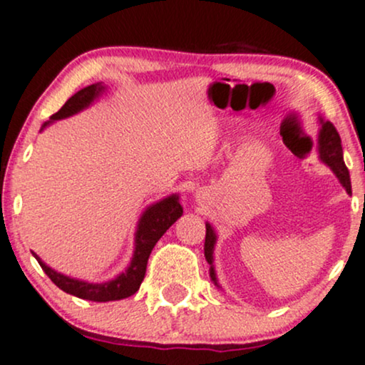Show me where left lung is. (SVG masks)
Segmentation results:
<instances>
[{
    "label": "left lung",
    "instance_id": "obj_1",
    "mask_svg": "<svg viewBox=\"0 0 365 365\" xmlns=\"http://www.w3.org/2000/svg\"><path fill=\"white\" fill-rule=\"evenodd\" d=\"M319 124H321V130H319L317 145H319V158L333 170V174L336 175L338 181L341 182V186L345 187L346 193L351 195V182H350V174L343 162V148H341V139H339L338 130L334 129V125L331 122L324 120L322 117H319ZM207 226V235H205V259L210 264V279L214 281L215 286H219L217 282V274L214 267V248L217 243V235L214 227L210 224H205ZM220 288V286H219Z\"/></svg>",
    "mask_w": 365,
    "mask_h": 365
}]
</instances>
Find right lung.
I'll use <instances>...</instances> for the list:
<instances>
[{"label":"right lung","instance_id":"right-lung-1","mask_svg":"<svg viewBox=\"0 0 365 365\" xmlns=\"http://www.w3.org/2000/svg\"><path fill=\"white\" fill-rule=\"evenodd\" d=\"M105 84L96 83L77 91L73 96H71L56 113H53L50 120L44 122L41 130H44L48 125H51L55 120L60 118H67L76 115V113L83 112L89 105H93L101 94L105 93ZM182 215V207L179 203V195H170L167 198H162L160 202L146 207L141 217L138 220L136 232H134V253L130 259L128 269L124 272L118 274L113 279L105 282H88L76 279V277L65 276V274L56 272L50 265L44 264L34 253L36 260L39 262L41 269L46 272V276L63 289L65 293L73 294L77 298L91 302H113L128 298L134 294L141 286L143 279L146 274V264H148L150 253L153 250L157 241L163 236V232L169 229L179 217Z\"/></svg>","mask_w":365,"mask_h":365}]
</instances>
